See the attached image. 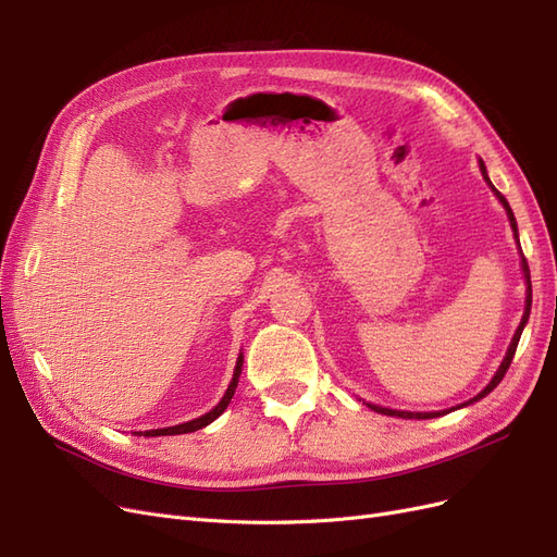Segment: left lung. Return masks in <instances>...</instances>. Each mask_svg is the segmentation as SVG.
<instances>
[{
	"label": "left lung",
	"mask_w": 557,
	"mask_h": 557,
	"mask_svg": "<svg viewBox=\"0 0 557 557\" xmlns=\"http://www.w3.org/2000/svg\"><path fill=\"white\" fill-rule=\"evenodd\" d=\"M479 166H481V174H483V178H485V183L491 185L493 188V193H495V197L502 201V207L507 209V215H509V223H511V230L516 232V239H518V225H516V218H513V211H511V207H509V201L504 199V195L495 188V185L491 183V178H487V172H485V164H483V160H479ZM522 274H525V283H528V295H525V313H522V320H520V325H518V330H516V334H513V339H511V344H509V350H507V356H504V360H502V364H499V369H497V374L493 376V381L487 383L483 391L476 395V397H471L469 401H465V404H460L458 409H462V407H469V404H474V401H479V399H483L487 393H493L495 387L499 385V381L504 379V374H507V369H509V364H511V360H513V356H516V348H518V342H520V334H522V327L528 325V318H530V307H532V283H530V267H528V260L522 258ZM369 409H374L376 413H383V416H399V418H418V420H425V418H436V416H444V413H448V411H455V409H448V411H395V409H385V407H376V404H367Z\"/></svg>",
	"instance_id": "8db88e82"
}]
</instances>
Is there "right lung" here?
I'll list each match as a JSON object with an SVG mask.
<instances>
[{
    "instance_id": "right-lung-1",
    "label": "right lung",
    "mask_w": 557,
    "mask_h": 557,
    "mask_svg": "<svg viewBox=\"0 0 557 557\" xmlns=\"http://www.w3.org/2000/svg\"><path fill=\"white\" fill-rule=\"evenodd\" d=\"M242 364H244V356L239 352V360H237V367H234V374H232V381H230V385H227V391H225V395H223V399L215 404V407L209 411V413H205V416H199V418H195V420H188V423H181V425H174V428H162V430H146L144 432V436H170V434H188V432H197V430H201V428H207L209 423H213V420L221 416L225 409H227V404L232 401V397H234V391H237V383H239V376H242ZM141 434V432H139Z\"/></svg>"
}]
</instances>
